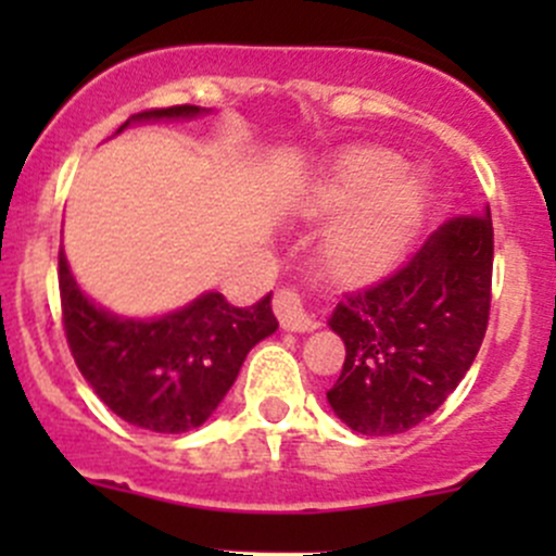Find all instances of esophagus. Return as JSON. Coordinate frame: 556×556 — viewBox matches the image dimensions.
Masks as SVG:
<instances>
[{"label": "esophagus", "mask_w": 556, "mask_h": 556, "mask_svg": "<svg viewBox=\"0 0 556 556\" xmlns=\"http://www.w3.org/2000/svg\"><path fill=\"white\" fill-rule=\"evenodd\" d=\"M274 314H277V319L282 323V328L288 330L304 333V330L317 328V319L306 312L304 295L295 288H279L277 293H274Z\"/></svg>", "instance_id": "34e87169"}]
</instances>
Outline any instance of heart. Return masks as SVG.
Instances as JSON below:
<instances>
[{
    "instance_id": "1",
    "label": "heart",
    "mask_w": 556,
    "mask_h": 556,
    "mask_svg": "<svg viewBox=\"0 0 556 556\" xmlns=\"http://www.w3.org/2000/svg\"><path fill=\"white\" fill-rule=\"evenodd\" d=\"M397 172L401 159L390 150H357L314 195L317 212H346L325 247V261L339 279L377 277L417 228L425 185L414 174Z\"/></svg>"
}]
</instances>
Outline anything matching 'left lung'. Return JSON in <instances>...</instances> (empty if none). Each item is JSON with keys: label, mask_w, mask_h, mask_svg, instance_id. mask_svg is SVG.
Masks as SVG:
<instances>
[{"label": "left lung", "mask_w": 556, "mask_h": 556, "mask_svg": "<svg viewBox=\"0 0 556 556\" xmlns=\"http://www.w3.org/2000/svg\"><path fill=\"white\" fill-rule=\"evenodd\" d=\"M490 206L446 220L408 261L344 293L330 328L346 346L328 403L363 435L428 419L479 355L492 301Z\"/></svg>", "instance_id": "left-lung-1"}]
</instances>
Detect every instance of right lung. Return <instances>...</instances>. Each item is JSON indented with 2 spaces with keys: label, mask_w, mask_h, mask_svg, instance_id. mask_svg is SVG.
Returning <instances> with one entry per match:
<instances>
[{
  "label": "right lung",
  "mask_w": 556,
  "mask_h": 556,
  "mask_svg": "<svg viewBox=\"0 0 556 556\" xmlns=\"http://www.w3.org/2000/svg\"><path fill=\"white\" fill-rule=\"evenodd\" d=\"M199 106L144 110L131 121L199 115ZM61 323L77 368L121 419L153 433H188L212 417L237 382L247 352L277 330L271 293L255 306L206 293L159 319H121L93 306L59 252Z\"/></svg>",
  "instance_id": "obj_1"
}]
</instances>
